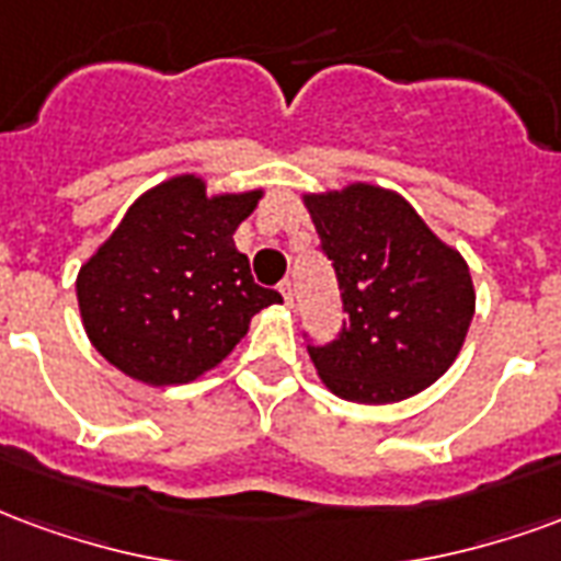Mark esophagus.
<instances>
[{
    "mask_svg": "<svg viewBox=\"0 0 561 561\" xmlns=\"http://www.w3.org/2000/svg\"><path fill=\"white\" fill-rule=\"evenodd\" d=\"M280 296H284L286 308H293V298H296V293H293V284H289V280H284V284H280Z\"/></svg>",
    "mask_w": 561,
    "mask_h": 561,
    "instance_id": "34e87169",
    "label": "esophagus"
}]
</instances>
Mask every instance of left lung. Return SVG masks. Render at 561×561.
<instances>
[{
    "instance_id": "8db88e82",
    "label": "left lung",
    "mask_w": 561,
    "mask_h": 561,
    "mask_svg": "<svg viewBox=\"0 0 561 561\" xmlns=\"http://www.w3.org/2000/svg\"><path fill=\"white\" fill-rule=\"evenodd\" d=\"M341 284V337L308 346L322 386L353 403H398L454 365L476 313L463 253L388 187L301 194Z\"/></svg>"
}]
</instances>
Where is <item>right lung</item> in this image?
<instances>
[{"label": "right lung", "mask_w": 561, "mask_h": 561, "mask_svg": "<svg viewBox=\"0 0 561 561\" xmlns=\"http://www.w3.org/2000/svg\"><path fill=\"white\" fill-rule=\"evenodd\" d=\"M263 187L208 194L182 173L142 191L77 272L85 337L142 386H185L227 358L253 313L284 298L253 284L236 230Z\"/></svg>", "instance_id": "add662e5"}]
</instances>
